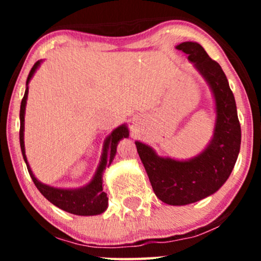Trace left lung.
<instances>
[{"instance_id": "obj_1", "label": "left lung", "mask_w": 261, "mask_h": 261, "mask_svg": "<svg viewBox=\"0 0 261 261\" xmlns=\"http://www.w3.org/2000/svg\"><path fill=\"white\" fill-rule=\"evenodd\" d=\"M176 49L188 54L207 81L216 100V127L208 147L189 161L158 157L141 142L137 152L147 172L155 196L168 205H188L216 193L232 173L241 148V124L234 95L221 66L200 44L185 41Z\"/></svg>"}]
</instances>
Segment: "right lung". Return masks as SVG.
<instances>
[{"mask_svg":"<svg viewBox=\"0 0 261 261\" xmlns=\"http://www.w3.org/2000/svg\"><path fill=\"white\" fill-rule=\"evenodd\" d=\"M40 65V61H37L34 66L32 67L31 72L28 74L27 79V85L31 81L32 76L34 74L35 70L38 66ZM27 97H28V87H27L24 97H23L22 103H20V128H19V142H20V149H22L23 158H24L27 163V168H28L29 174H31L32 180L34 181L35 187L38 190L43 194L45 199L49 200L50 202L58 206L59 208L64 210L66 212H70L73 215H80V216H93V215H99L104 212L108 207V197L107 194L103 191V187H101V174L103 170L108 168L112 163L114 157L116 153V146L118 142L124 137L128 136L127 127L125 125H121L118 128L113 131L109 136L107 137L106 142H104L103 154H101V161L99 167H98L97 173H95L93 180L89 182L85 188L74 189V190H66V189H56L47 187V185L41 184L40 181L37 180L34 174L32 173L29 164L27 162L25 151H24V112H25V104H27Z\"/></svg>","mask_w":261,"mask_h":261,"instance_id":"obj_1","label":"right lung"}]
</instances>
